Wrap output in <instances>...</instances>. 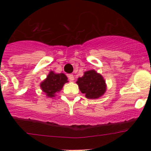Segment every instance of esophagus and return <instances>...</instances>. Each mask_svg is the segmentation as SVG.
I'll return each mask as SVG.
<instances>
[{
    "label": "esophagus",
    "mask_w": 151,
    "mask_h": 151,
    "mask_svg": "<svg viewBox=\"0 0 151 151\" xmlns=\"http://www.w3.org/2000/svg\"><path fill=\"white\" fill-rule=\"evenodd\" d=\"M68 78H69V81H73V80L75 79L74 76H73V75H72V74L69 75V76H68Z\"/></svg>",
    "instance_id": "1"
}]
</instances>
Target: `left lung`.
<instances>
[{
  "instance_id": "8db88e82",
  "label": "left lung",
  "mask_w": 151,
  "mask_h": 151,
  "mask_svg": "<svg viewBox=\"0 0 151 151\" xmlns=\"http://www.w3.org/2000/svg\"><path fill=\"white\" fill-rule=\"evenodd\" d=\"M76 83L81 92L88 99L99 98L106 90L105 80L94 69L85 72L83 76L79 77Z\"/></svg>"
}]
</instances>
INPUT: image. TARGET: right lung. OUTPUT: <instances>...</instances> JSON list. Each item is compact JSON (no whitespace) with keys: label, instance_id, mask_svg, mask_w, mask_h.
I'll return each instance as SVG.
<instances>
[{"label":"right lung","instance_id":"right-lung-1","mask_svg":"<svg viewBox=\"0 0 151 151\" xmlns=\"http://www.w3.org/2000/svg\"><path fill=\"white\" fill-rule=\"evenodd\" d=\"M68 78L63 73H55L50 71L47 78L41 82L40 87L49 97H55L56 93L61 91L64 84L68 82Z\"/></svg>","mask_w":151,"mask_h":151}]
</instances>
